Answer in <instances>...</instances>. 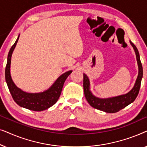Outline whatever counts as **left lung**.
<instances>
[{
    "mask_svg": "<svg viewBox=\"0 0 147 147\" xmlns=\"http://www.w3.org/2000/svg\"><path fill=\"white\" fill-rule=\"evenodd\" d=\"M130 45L135 52L136 61L138 67V74L133 88L128 93L114 97L101 98H98L92 93L90 90V82L87 75L84 74V91L86 99L92 107L107 113H115L123 109L135 100L140 88L142 78V66L140 62L139 53L136 46L130 41Z\"/></svg>",
    "mask_w": 147,
    "mask_h": 147,
    "instance_id": "1",
    "label": "left lung"
}]
</instances>
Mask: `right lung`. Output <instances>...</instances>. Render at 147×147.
I'll use <instances>...</instances> for the list:
<instances>
[{
    "instance_id": "1",
    "label": "right lung",
    "mask_w": 147,
    "mask_h": 147,
    "mask_svg": "<svg viewBox=\"0 0 147 147\" xmlns=\"http://www.w3.org/2000/svg\"><path fill=\"white\" fill-rule=\"evenodd\" d=\"M20 34L15 43L12 46L8 54L7 63L5 69V80L8 88L11 92L13 100L21 107L27 108L33 111H43L54 105L61 95L62 88L65 80L72 72V70L61 74L51 86L47 90L39 93H28L18 88L12 80L11 76V57L13 51L17 45Z\"/></svg>"
}]
</instances>
